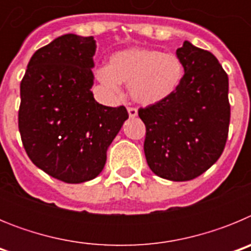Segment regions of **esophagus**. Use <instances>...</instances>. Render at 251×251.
Wrapping results in <instances>:
<instances>
[{
    "instance_id": "obj_1",
    "label": "esophagus",
    "mask_w": 251,
    "mask_h": 251,
    "mask_svg": "<svg viewBox=\"0 0 251 251\" xmlns=\"http://www.w3.org/2000/svg\"><path fill=\"white\" fill-rule=\"evenodd\" d=\"M128 114H129L130 118H136L137 115H138V110H137V108L129 106V108H128Z\"/></svg>"
}]
</instances>
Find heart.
Listing matches in <instances>:
<instances>
[{"label":"heart","instance_id":"heart-1","mask_svg":"<svg viewBox=\"0 0 251 251\" xmlns=\"http://www.w3.org/2000/svg\"><path fill=\"white\" fill-rule=\"evenodd\" d=\"M185 75L182 60L176 54L156 49L134 48L119 51L109 65L97 70L99 83L112 95L121 94V83L129 85L133 100L153 105L176 93Z\"/></svg>","mask_w":251,"mask_h":251}]
</instances>
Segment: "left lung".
I'll return each mask as SVG.
<instances>
[{
    "label": "left lung",
    "instance_id": "1",
    "mask_svg": "<svg viewBox=\"0 0 251 251\" xmlns=\"http://www.w3.org/2000/svg\"><path fill=\"white\" fill-rule=\"evenodd\" d=\"M176 55L185 66L174 95L138 110L146 126L145 154L153 174L190 181L220 158L230 124L229 77L210 51L185 41Z\"/></svg>",
    "mask_w": 251,
    "mask_h": 251
}]
</instances>
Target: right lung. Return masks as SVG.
<instances>
[{
	"label": "right lung",
	"mask_w": 251,
	"mask_h": 251,
	"mask_svg": "<svg viewBox=\"0 0 251 251\" xmlns=\"http://www.w3.org/2000/svg\"><path fill=\"white\" fill-rule=\"evenodd\" d=\"M95 50L93 36L57 37L32 55L20 85L24 148L36 167L66 183L100 174L106 150L128 119L126 106L94 99Z\"/></svg>",
	"instance_id": "1"
}]
</instances>
